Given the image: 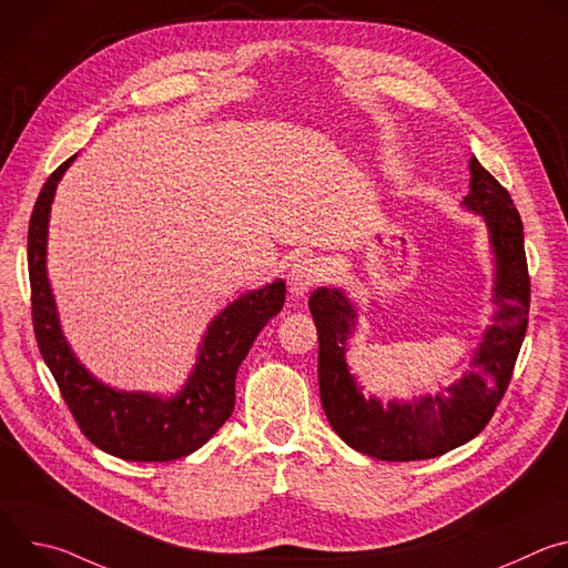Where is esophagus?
I'll list each match as a JSON object with an SVG mask.
<instances>
[{"label": "esophagus", "instance_id": "1", "mask_svg": "<svg viewBox=\"0 0 568 568\" xmlns=\"http://www.w3.org/2000/svg\"><path fill=\"white\" fill-rule=\"evenodd\" d=\"M321 278H323V267H321V263H318L316 258H312V256L298 258V261L292 265L290 276H287L290 290H292L294 296H305L312 287H316V285L321 283Z\"/></svg>", "mask_w": 568, "mask_h": 568}]
</instances>
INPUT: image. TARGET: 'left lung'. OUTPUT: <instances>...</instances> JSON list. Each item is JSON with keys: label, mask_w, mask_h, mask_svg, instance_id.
<instances>
[{"label": "left lung", "mask_w": 568, "mask_h": 568, "mask_svg": "<svg viewBox=\"0 0 568 568\" xmlns=\"http://www.w3.org/2000/svg\"><path fill=\"white\" fill-rule=\"evenodd\" d=\"M469 171L465 206L480 213L490 226L499 310L495 326L488 328L476 351L471 371L447 393L427 395L412 404L390 402L386 409L377 399H366L344 362L346 339L355 326L353 305L342 290L318 287L310 294V312L318 335L321 407L342 440L366 456L402 463L447 454L485 429L513 379L530 310L524 224L510 193L476 156L469 161Z\"/></svg>", "instance_id": "8db88e82"}]
</instances>
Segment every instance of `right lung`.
Segmentation results:
<instances>
[{"mask_svg": "<svg viewBox=\"0 0 568 568\" xmlns=\"http://www.w3.org/2000/svg\"><path fill=\"white\" fill-rule=\"evenodd\" d=\"M73 159L75 154L49 175L29 222L31 316L38 348L75 425L97 447L136 463H166L189 456L233 414L237 366L265 323L281 312L285 283L276 281L245 294L211 323L197 366L178 397L159 399L103 386L71 355L58 326L44 270L49 206L58 180Z\"/></svg>", "mask_w": 568, "mask_h": 568, "instance_id": "add662e5", "label": "right lung"}]
</instances>
